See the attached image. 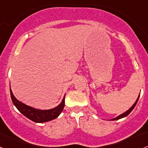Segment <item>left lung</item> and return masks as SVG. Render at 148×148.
Listing matches in <instances>:
<instances>
[{
	"label": "left lung",
	"mask_w": 148,
	"mask_h": 148,
	"mask_svg": "<svg viewBox=\"0 0 148 148\" xmlns=\"http://www.w3.org/2000/svg\"><path fill=\"white\" fill-rule=\"evenodd\" d=\"M139 96H140V94H139V95H138V98H137L136 101V102L133 104V106H132V107L130 108V109L127 110L126 112H125V113H123L122 114L119 115V116H117V117H116V118H113V119H110L111 121H115V120H119V119H120L125 118V117H126L127 116H128V115L130 114V113H131V111L133 110V109H134V108H135V106L136 105L137 101H138V99H139Z\"/></svg>",
	"instance_id": "obj_1"
}]
</instances>
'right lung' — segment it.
<instances>
[{"label":"right lung","instance_id":"obj_1","mask_svg":"<svg viewBox=\"0 0 148 148\" xmlns=\"http://www.w3.org/2000/svg\"><path fill=\"white\" fill-rule=\"evenodd\" d=\"M10 95H11V99L13 104L16 107L17 109L20 111V113H21L23 116H25L29 119L37 123H44L55 119L61 114V113L63 111V109L64 108L65 95L61 103L57 107L49 110L36 109V108H34L32 107L23 104V102L18 101L15 97L11 88H10Z\"/></svg>","mask_w":148,"mask_h":148}]
</instances>
